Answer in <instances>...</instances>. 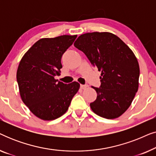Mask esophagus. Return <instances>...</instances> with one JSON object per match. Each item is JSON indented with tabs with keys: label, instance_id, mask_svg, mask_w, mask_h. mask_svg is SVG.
<instances>
[{
	"label": "esophagus",
	"instance_id": "obj_1",
	"mask_svg": "<svg viewBox=\"0 0 156 156\" xmlns=\"http://www.w3.org/2000/svg\"><path fill=\"white\" fill-rule=\"evenodd\" d=\"M80 87H81V89H86L87 87H88V85H87V84H81L80 85Z\"/></svg>",
	"mask_w": 156,
	"mask_h": 156
}]
</instances>
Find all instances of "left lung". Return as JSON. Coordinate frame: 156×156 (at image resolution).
I'll return each instance as SVG.
<instances>
[{
  "label": "left lung",
  "instance_id": "1",
  "mask_svg": "<svg viewBox=\"0 0 156 156\" xmlns=\"http://www.w3.org/2000/svg\"><path fill=\"white\" fill-rule=\"evenodd\" d=\"M74 45L101 72V87H91L97 94L91 110L108 119L121 116L131 106L139 84V65L133 51L108 32L83 34Z\"/></svg>",
  "mask_w": 156,
  "mask_h": 156
}]
</instances>
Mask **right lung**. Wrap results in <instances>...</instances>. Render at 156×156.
<instances>
[{
	"label": "right lung",
	"mask_w": 156,
	"mask_h": 156,
	"mask_svg": "<svg viewBox=\"0 0 156 156\" xmlns=\"http://www.w3.org/2000/svg\"><path fill=\"white\" fill-rule=\"evenodd\" d=\"M77 35L42 38L23 55L17 70L21 99L30 111L43 121L65 114L80 84H65L55 79L62 67L61 58Z\"/></svg>",
	"instance_id": "1"
}]
</instances>
